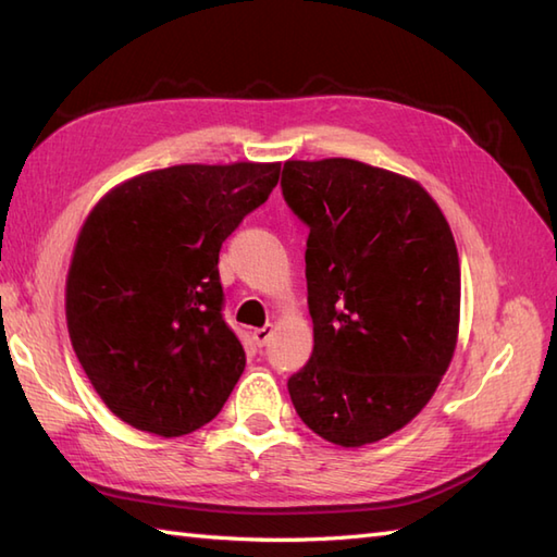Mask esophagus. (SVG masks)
<instances>
[{
    "mask_svg": "<svg viewBox=\"0 0 557 557\" xmlns=\"http://www.w3.org/2000/svg\"><path fill=\"white\" fill-rule=\"evenodd\" d=\"M270 335H272V325H265V327H258V330H253V342L258 347H265V342L270 339Z\"/></svg>",
    "mask_w": 557,
    "mask_h": 557,
    "instance_id": "esophagus-1",
    "label": "esophagus"
}]
</instances>
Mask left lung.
<instances>
[{
    "label": "left lung",
    "mask_w": 557,
    "mask_h": 557,
    "mask_svg": "<svg viewBox=\"0 0 557 557\" xmlns=\"http://www.w3.org/2000/svg\"><path fill=\"white\" fill-rule=\"evenodd\" d=\"M282 196L306 227L313 354L289 377L325 441H383L429 405L457 347L459 256L429 191L347 158L287 160Z\"/></svg>",
    "instance_id": "1"
}]
</instances>
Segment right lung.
<instances>
[{
  "instance_id": "right-lung-1",
  "label": "right lung",
  "mask_w": 557,
  "mask_h": 557,
  "mask_svg": "<svg viewBox=\"0 0 557 557\" xmlns=\"http://www.w3.org/2000/svg\"><path fill=\"white\" fill-rule=\"evenodd\" d=\"M277 180L280 162L174 164L90 210L66 275V325L114 417L162 437L218 417L246 366L222 318L220 248Z\"/></svg>"
}]
</instances>
